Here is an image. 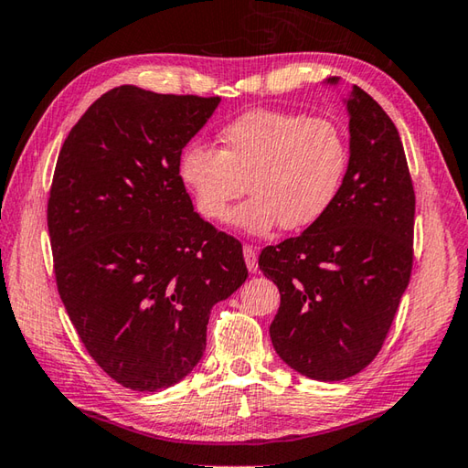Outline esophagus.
Segmentation results:
<instances>
[{
  "label": "esophagus",
  "instance_id": "esophagus-1",
  "mask_svg": "<svg viewBox=\"0 0 468 468\" xmlns=\"http://www.w3.org/2000/svg\"><path fill=\"white\" fill-rule=\"evenodd\" d=\"M242 252H244V261H246V267H249V271L250 272H257V269H259V261H257V250L252 249V246H249L246 244L244 249H242Z\"/></svg>",
  "mask_w": 468,
  "mask_h": 468
}]
</instances>
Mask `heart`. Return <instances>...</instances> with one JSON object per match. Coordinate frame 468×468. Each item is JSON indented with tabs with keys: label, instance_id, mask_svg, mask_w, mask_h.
Listing matches in <instances>:
<instances>
[{
	"label": "heart",
	"instance_id": "heart-1",
	"mask_svg": "<svg viewBox=\"0 0 468 468\" xmlns=\"http://www.w3.org/2000/svg\"><path fill=\"white\" fill-rule=\"evenodd\" d=\"M219 153L191 143L181 151L177 175L197 214L224 222L246 187L252 197L232 218L252 236L272 228L295 232L315 224L336 201L348 165L342 130L330 120L254 110L218 134Z\"/></svg>",
	"mask_w": 468,
	"mask_h": 468
}]
</instances>
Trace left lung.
Returning <instances> with one entry per match:
<instances>
[{"label":"left lung","instance_id":"obj_1","mask_svg":"<svg viewBox=\"0 0 468 468\" xmlns=\"http://www.w3.org/2000/svg\"><path fill=\"white\" fill-rule=\"evenodd\" d=\"M332 77L325 85L338 87ZM348 166L332 207L297 238L267 246L259 267L279 287L277 355L299 375L342 381L381 350L413 262L416 196L399 132L352 85Z\"/></svg>","mask_w":468,"mask_h":468}]
</instances>
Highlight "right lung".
I'll use <instances>...</instances> for the list:
<instances>
[{
	"label": "right lung",
	"instance_id": "obj_1",
	"mask_svg": "<svg viewBox=\"0 0 468 468\" xmlns=\"http://www.w3.org/2000/svg\"><path fill=\"white\" fill-rule=\"evenodd\" d=\"M218 103L122 85L58 153L47 216L58 295L95 363L132 391L187 377L211 307L249 277L242 244L199 218L177 175Z\"/></svg>",
	"mask_w": 468,
	"mask_h": 468
}]
</instances>
